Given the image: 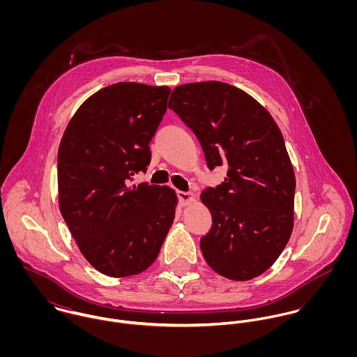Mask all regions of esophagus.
Listing matches in <instances>:
<instances>
[{"label": "esophagus", "mask_w": 357, "mask_h": 357, "mask_svg": "<svg viewBox=\"0 0 357 357\" xmlns=\"http://www.w3.org/2000/svg\"><path fill=\"white\" fill-rule=\"evenodd\" d=\"M177 197H178V201H180L181 206H188V204H192L195 202V195L191 194V192L178 191Z\"/></svg>", "instance_id": "obj_1"}]
</instances>
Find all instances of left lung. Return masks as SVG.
Returning <instances> with one entry per match:
<instances>
[{
    "mask_svg": "<svg viewBox=\"0 0 357 357\" xmlns=\"http://www.w3.org/2000/svg\"><path fill=\"white\" fill-rule=\"evenodd\" d=\"M172 108L198 137L207 166L225 180L201 194L213 225L201 239L208 266L246 282L273 265L294 227L296 176L283 135L264 105L220 81L177 86Z\"/></svg>",
    "mask_w": 357,
    "mask_h": 357,
    "instance_id": "left-lung-1",
    "label": "left lung"
}]
</instances>
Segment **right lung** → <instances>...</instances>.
Listing matches in <instances>:
<instances>
[{
    "instance_id": "1",
    "label": "right lung",
    "mask_w": 357,
    "mask_h": 357,
    "mask_svg": "<svg viewBox=\"0 0 357 357\" xmlns=\"http://www.w3.org/2000/svg\"><path fill=\"white\" fill-rule=\"evenodd\" d=\"M169 95V86L137 82L105 86L79 105L60 140V213L86 261L111 278L151 266L174 220V190L129 185L150 165Z\"/></svg>"
}]
</instances>
